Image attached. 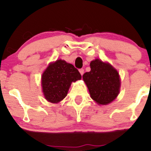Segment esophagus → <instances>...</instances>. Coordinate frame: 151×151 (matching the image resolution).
<instances>
[{
	"instance_id": "1",
	"label": "esophagus",
	"mask_w": 151,
	"mask_h": 151,
	"mask_svg": "<svg viewBox=\"0 0 151 151\" xmlns=\"http://www.w3.org/2000/svg\"><path fill=\"white\" fill-rule=\"evenodd\" d=\"M79 72H80L81 75H83V74H84V69H79Z\"/></svg>"
}]
</instances>
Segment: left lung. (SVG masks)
<instances>
[{"label":"left lung","instance_id":"obj_1","mask_svg":"<svg viewBox=\"0 0 151 151\" xmlns=\"http://www.w3.org/2000/svg\"><path fill=\"white\" fill-rule=\"evenodd\" d=\"M91 71L83 75L92 99L105 105L114 101L120 89L119 73L108 63L95 60L90 63Z\"/></svg>","mask_w":151,"mask_h":151}]
</instances>
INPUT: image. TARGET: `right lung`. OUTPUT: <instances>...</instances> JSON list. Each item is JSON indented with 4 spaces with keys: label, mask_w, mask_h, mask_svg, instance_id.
<instances>
[{
    "label": "right lung",
    "mask_w": 151,
    "mask_h": 151,
    "mask_svg": "<svg viewBox=\"0 0 151 151\" xmlns=\"http://www.w3.org/2000/svg\"><path fill=\"white\" fill-rule=\"evenodd\" d=\"M77 69L64 60L50 64L42 76L45 97L52 103H58L66 97L72 81L81 79Z\"/></svg>",
    "instance_id": "obj_1"
}]
</instances>
